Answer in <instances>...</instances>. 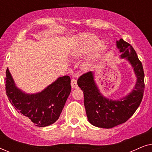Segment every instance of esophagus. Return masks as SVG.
Wrapping results in <instances>:
<instances>
[{
    "label": "esophagus",
    "mask_w": 152,
    "mask_h": 152,
    "mask_svg": "<svg viewBox=\"0 0 152 152\" xmlns=\"http://www.w3.org/2000/svg\"><path fill=\"white\" fill-rule=\"evenodd\" d=\"M71 86L72 88H75L77 87V80L75 79H72L71 80Z\"/></svg>",
    "instance_id": "esophagus-1"
}]
</instances>
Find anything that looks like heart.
Segmentation results:
<instances>
[{
    "instance_id": "b5f03b06",
    "label": "heart",
    "mask_w": 152,
    "mask_h": 152,
    "mask_svg": "<svg viewBox=\"0 0 152 152\" xmlns=\"http://www.w3.org/2000/svg\"><path fill=\"white\" fill-rule=\"evenodd\" d=\"M99 40L96 35L92 34H86L83 35L79 39L77 47L75 48V53L78 55L88 53L94 50V55L97 56L104 49L105 43L102 41ZM87 64L86 66H88Z\"/></svg>"
}]
</instances>
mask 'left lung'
<instances>
[{"label": "left lung", "mask_w": 152, "mask_h": 152, "mask_svg": "<svg viewBox=\"0 0 152 152\" xmlns=\"http://www.w3.org/2000/svg\"><path fill=\"white\" fill-rule=\"evenodd\" d=\"M116 45L122 53L120 57L129 62L136 74V84L132 93L118 100H112L99 92L93 72L83 74L77 80V85L84 91L87 118L97 127L110 129L127 121L140 106L144 93V70L134 48L122 39L116 41Z\"/></svg>", "instance_id": "left-lung-1"}]
</instances>
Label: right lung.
<instances>
[{
	"label": "right lung",
	"mask_w": 152,
	"mask_h": 152,
	"mask_svg": "<svg viewBox=\"0 0 152 152\" xmlns=\"http://www.w3.org/2000/svg\"><path fill=\"white\" fill-rule=\"evenodd\" d=\"M6 94L18 113L37 126H49L59 119L71 91L70 77H59L41 92L27 94L16 87L8 68L6 70Z\"/></svg>",
	"instance_id": "add662e5"
}]
</instances>
